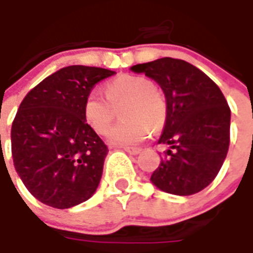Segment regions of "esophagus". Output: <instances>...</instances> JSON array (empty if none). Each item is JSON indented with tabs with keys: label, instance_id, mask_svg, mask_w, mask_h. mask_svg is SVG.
Instances as JSON below:
<instances>
[{
	"label": "esophagus",
	"instance_id": "esophagus-1",
	"mask_svg": "<svg viewBox=\"0 0 253 253\" xmlns=\"http://www.w3.org/2000/svg\"><path fill=\"white\" fill-rule=\"evenodd\" d=\"M124 151L128 152L129 155H139L142 152V148H124Z\"/></svg>",
	"mask_w": 253,
	"mask_h": 253
}]
</instances>
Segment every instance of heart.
<instances>
[{
    "instance_id": "heart-1",
    "label": "heart",
    "mask_w": 253,
    "mask_h": 253,
    "mask_svg": "<svg viewBox=\"0 0 253 253\" xmlns=\"http://www.w3.org/2000/svg\"><path fill=\"white\" fill-rule=\"evenodd\" d=\"M106 100L98 91H90L83 101V115L92 131L105 133L112 121V107H122L121 117L125 121L114 125L108 132L112 145L128 146L143 141L151 129H159L166 120V102L153 88L151 80L122 74L105 85Z\"/></svg>"
}]
</instances>
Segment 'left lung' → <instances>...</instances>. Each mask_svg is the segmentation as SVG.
I'll return each mask as SVG.
<instances>
[{"label":"left lung","mask_w":253,"mask_h":253,"mask_svg":"<svg viewBox=\"0 0 253 253\" xmlns=\"http://www.w3.org/2000/svg\"><path fill=\"white\" fill-rule=\"evenodd\" d=\"M131 70L159 84L166 98V120L159 143L165 152L151 181L176 196L206 189L218 174L229 146L231 110L218 85L196 66L162 57Z\"/></svg>","instance_id":"1"}]
</instances>
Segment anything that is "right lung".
Masks as SVG:
<instances>
[{"label":"right lung","instance_id":"right-lung-1","mask_svg":"<svg viewBox=\"0 0 253 253\" xmlns=\"http://www.w3.org/2000/svg\"><path fill=\"white\" fill-rule=\"evenodd\" d=\"M114 74L67 66L21 102L11 128L14 166L25 187L46 206L70 209L98 187L108 148L84 120L83 101L95 84Z\"/></svg>","mask_w":253,"mask_h":253}]
</instances>
